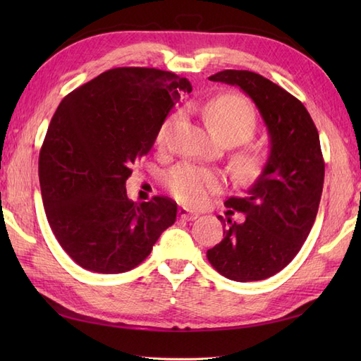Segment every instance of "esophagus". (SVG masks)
Segmentation results:
<instances>
[{"instance_id": "1", "label": "esophagus", "mask_w": 361, "mask_h": 361, "mask_svg": "<svg viewBox=\"0 0 361 361\" xmlns=\"http://www.w3.org/2000/svg\"><path fill=\"white\" fill-rule=\"evenodd\" d=\"M178 216H180L183 220L190 221V220H195V219L198 217V214H197V212H192V211H189L188 208H180V209H178Z\"/></svg>"}]
</instances>
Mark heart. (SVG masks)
<instances>
[{
	"instance_id": "1",
	"label": "heart",
	"mask_w": 361,
	"mask_h": 361,
	"mask_svg": "<svg viewBox=\"0 0 361 361\" xmlns=\"http://www.w3.org/2000/svg\"><path fill=\"white\" fill-rule=\"evenodd\" d=\"M209 132L225 145H240L255 137L257 116L252 105L242 96L226 94L212 99L202 106ZM167 124L161 128L158 141L166 140ZM268 155L260 149H245L233 157V169L237 178L252 183L264 173ZM166 185L175 200L188 206H203L209 194L224 186V175L211 169L180 163L166 175Z\"/></svg>"
}]
</instances>
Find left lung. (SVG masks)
I'll return each instance as SVG.
<instances>
[{
  "label": "left lung",
  "instance_id": "obj_1",
  "mask_svg": "<svg viewBox=\"0 0 361 361\" xmlns=\"http://www.w3.org/2000/svg\"><path fill=\"white\" fill-rule=\"evenodd\" d=\"M209 80L239 87L251 97L265 122L270 155L247 195L225 202L245 220L219 217L226 226L224 239L206 256L228 279L262 281L293 260L317 219L324 185L319 135L302 102L260 74L225 70Z\"/></svg>",
  "mask_w": 361,
  "mask_h": 361
}]
</instances>
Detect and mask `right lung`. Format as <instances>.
I'll use <instances>...</instances> for the list:
<instances>
[{
    "instance_id": "add662e5",
    "label": "right lung",
    "mask_w": 361,
    "mask_h": 361,
    "mask_svg": "<svg viewBox=\"0 0 361 361\" xmlns=\"http://www.w3.org/2000/svg\"><path fill=\"white\" fill-rule=\"evenodd\" d=\"M192 85L155 68H114L71 91L51 119L38 158L49 226L90 271L132 270L176 219L167 197L128 200L132 164L150 152L169 111Z\"/></svg>"
}]
</instances>
